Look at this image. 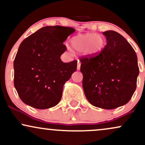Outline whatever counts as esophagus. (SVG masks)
I'll use <instances>...</instances> for the list:
<instances>
[{
  "label": "esophagus",
  "instance_id": "obj_1",
  "mask_svg": "<svg viewBox=\"0 0 145 145\" xmlns=\"http://www.w3.org/2000/svg\"><path fill=\"white\" fill-rule=\"evenodd\" d=\"M80 65H81L80 62L78 61V64H77V69H78V70H80Z\"/></svg>",
  "mask_w": 145,
  "mask_h": 145
}]
</instances>
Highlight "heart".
Segmentation results:
<instances>
[{"mask_svg":"<svg viewBox=\"0 0 145 145\" xmlns=\"http://www.w3.org/2000/svg\"><path fill=\"white\" fill-rule=\"evenodd\" d=\"M71 50L75 52H82L87 56H97L102 52L106 41L101 35L94 33L78 34L69 40Z\"/></svg>","mask_w":145,"mask_h":145,"instance_id":"heart-1","label":"heart"}]
</instances>
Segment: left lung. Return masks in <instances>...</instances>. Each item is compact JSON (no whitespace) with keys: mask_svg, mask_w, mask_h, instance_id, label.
I'll list each match as a JSON object with an SVG mask.
<instances>
[{"mask_svg":"<svg viewBox=\"0 0 145 145\" xmlns=\"http://www.w3.org/2000/svg\"><path fill=\"white\" fill-rule=\"evenodd\" d=\"M106 46L101 54L80 59L82 86L90 104L103 109L122 106L131 99L139 74L137 56L128 41L114 31L103 33Z\"/></svg>","mask_w":145,"mask_h":145,"instance_id":"1","label":"left lung"}]
</instances>
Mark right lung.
Instances as JSON below:
<instances>
[{
	"mask_svg": "<svg viewBox=\"0 0 145 145\" xmlns=\"http://www.w3.org/2000/svg\"><path fill=\"white\" fill-rule=\"evenodd\" d=\"M71 27L48 26L22 41L14 62V86L21 100L37 109L59 104L63 88L77 69V61L65 63L63 42L75 32Z\"/></svg>",
	"mask_w": 145,
	"mask_h": 145,
	"instance_id": "right-lung-1",
	"label": "right lung"
}]
</instances>
